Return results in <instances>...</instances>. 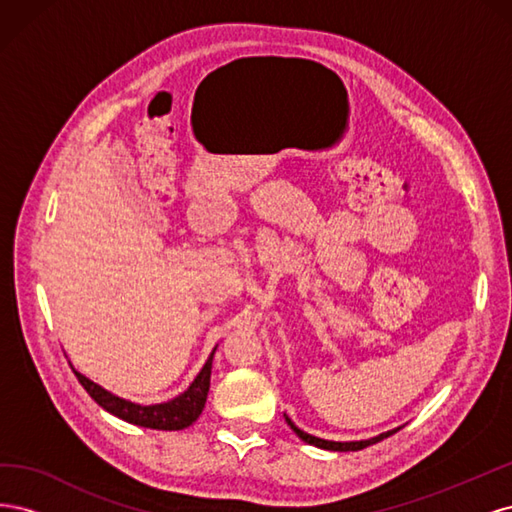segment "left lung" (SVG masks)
Listing matches in <instances>:
<instances>
[{
	"mask_svg": "<svg viewBox=\"0 0 512 512\" xmlns=\"http://www.w3.org/2000/svg\"><path fill=\"white\" fill-rule=\"evenodd\" d=\"M286 416V423L290 425V429L297 433V436L303 440V442H307V444H314V446H318V448H327V451H339V453H348V451H361V448H367V446H371V444H376V442H380V440H384V438H389V436H393V433L397 431V429H401V427H397V429H393V431H386V433H380V436H376V438H371V440H361V442H331V440H322V438H316V436H309V433H305L303 429H299L297 425H294L290 418H288V414H284Z\"/></svg>",
	"mask_w": 512,
	"mask_h": 512,
	"instance_id": "8db88e82",
	"label": "left lung"
}]
</instances>
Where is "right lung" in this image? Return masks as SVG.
<instances>
[{"instance_id": "obj_1", "label": "right lung", "mask_w": 512, "mask_h": 512, "mask_svg": "<svg viewBox=\"0 0 512 512\" xmlns=\"http://www.w3.org/2000/svg\"><path fill=\"white\" fill-rule=\"evenodd\" d=\"M213 352H215V348H213ZM213 352L209 354L205 367L200 369V374L194 378V382L190 384L188 391L181 393L175 399L166 401V404H156V406L132 404V401H126V399H121L113 393H108L106 389H102L100 384L85 378L81 371H76L74 367H72V371H74V376L79 378V382L83 384V389L91 395V399H94L96 404L102 406L106 412L119 416L121 421H128L132 425H141V427H149V429L175 431V429L190 427L205 408L207 393H209V382H211Z\"/></svg>"}]
</instances>
